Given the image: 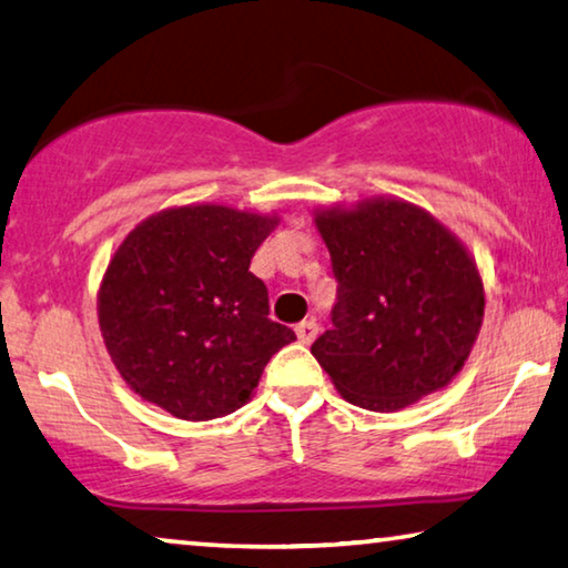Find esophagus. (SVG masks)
<instances>
[{
  "label": "esophagus",
  "instance_id": "34e87169",
  "mask_svg": "<svg viewBox=\"0 0 568 568\" xmlns=\"http://www.w3.org/2000/svg\"><path fill=\"white\" fill-rule=\"evenodd\" d=\"M295 336H298L301 344H313V341H316V336H318V323L313 318L298 323V326H295Z\"/></svg>",
  "mask_w": 568,
  "mask_h": 568
}]
</instances>
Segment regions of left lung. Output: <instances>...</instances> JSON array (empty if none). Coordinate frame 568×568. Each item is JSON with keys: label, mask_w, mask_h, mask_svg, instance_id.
Instances as JSON below:
<instances>
[{"label": "left lung", "mask_w": 568, "mask_h": 568, "mask_svg": "<svg viewBox=\"0 0 568 568\" xmlns=\"http://www.w3.org/2000/svg\"><path fill=\"white\" fill-rule=\"evenodd\" d=\"M338 281L331 331L311 354L341 397L394 412L455 379L478 338L485 291L470 252L404 200L316 212Z\"/></svg>", "instance_id": "left-lung-1"}]
</instances>
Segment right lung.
<instances>
[{
    "label": "right lung",
    "instance_id": "obj_1",
    "mask_svg": "<svg viewBox=\"0 0 568 568\" xmlns=\"http://www.w3.org/2000/svg\"><path fill=\"white\" fill-rule=\"evenodd\" d=\"M275 214L186 204L121 242L98 291V323L123 382L179 419L240 409L295 333L270 321L250 260Z\"/></svg>",
    "mask_w": 568,
    "mask_h": 568
}]
</instances>
